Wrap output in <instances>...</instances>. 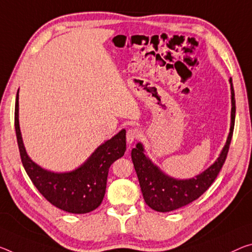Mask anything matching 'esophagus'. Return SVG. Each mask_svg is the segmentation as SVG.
I'll list each match as a JSON object with an SVG mask.
<instances>
[{
  "label": "esophagus",
  "mask_w": 252,
  "mask_h": 252,
  "mask_svg": "<svg viewBox=\"0 0 252 252\" xmlns=\"http://www.w3.org/2000/svg\"><path fill=\"white\" fill-rule=\"evenodd\" d=\"M140 137V131L138 129H129L126 131V143L127 145H131V143H133L137 139Z\"/></svg>",
  "instance_id": "1"
}]
</instances>
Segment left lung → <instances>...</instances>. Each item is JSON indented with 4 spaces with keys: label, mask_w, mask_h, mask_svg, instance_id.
I'll return each instance as SVG.
<instances>
[{
    "label": "left lung",
    "mask_w": 252,
    "mask_h": 252,
    "mask_svg": "<svg viewBox=\"0 0 252 252\" xmlns=\"http://www.w3.org/2000/svg\"><path fill=\"white\" fill-rule=\"evenodd\" d=\"M231 123L230 132L227 134L224 147L212 165L199 173L196 176L179 179L169 176L162 171L156 163L145 154V147L138 142L131 151V158L140 184L143 198L147 205L157 212H170L197 199L204 191L212 185L214 179L221 170L225 161L227 151L232 139L235 119V98L234 90L231 78Z\"/></svg>",
    "instance_id": "1"
}]
</instances>
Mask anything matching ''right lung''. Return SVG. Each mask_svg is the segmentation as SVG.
<instances>
[{"label": "right lung", "instance_id": "add662e5", "mask_svg": "<svg viewBox=\"0 0 252 252\" xmlns=\"http://www.w3.org/2000/svg\"><path fill=\"white\" fill-rule=\"evenodd\" d=\"M14 114L22 165L40 194L51 204L68 213H89L101 205L110 166L126 153V130L122 129L101 143L77 168L57 173L42 168L27 154L19 123V90Z\"/></svg>", "mask_w": 252, "mask_h": 252}]
</instances>
